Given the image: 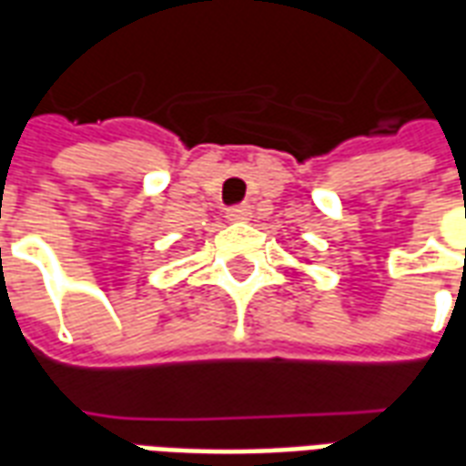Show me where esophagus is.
<instances>
[{
	"mask_svg": "<svg viewBox=\"0 0 466 466\" xmlns=\"http://www.w3.org/2000/svg\"><path fill=\"white\" fill-rule=\"evenodd\" d=\"M252 217V209L247 207V204H242V207H232L229 212H227V219L229 222H247Z\"/></svg>",
	"mask_w": 466,
	"mask_h": 466,
	"instance_id": "esophagus-1",
	"label": "esophagus"
}]
</instances>
